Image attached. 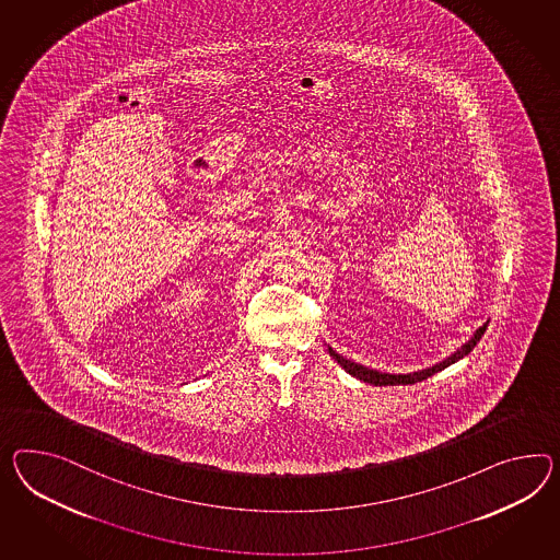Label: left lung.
Listing matches in <instances>:
<instances>
[{"instance_id":"1","label":"left lung","mask_w":560,"mask_h":560,"mask_svg":"<svg viewBox=\"0 0 560 560\" xmlns=\"http://www.w3.org/2000/svg\"><path fill=\"white\" fill-rule=\"evenodd\" d=\"M486 329H488V323H486L483 327H479V329L475 330L474 337H471L467 343L460 345V349H457L451 358L443 359L441 363H436V365H432V368H427V370H422V372L382 373L377 372V370H370V368H365V365H359V363L351 361V359H345L343 355H339L337 351H332L330 347L329 353L332 355V359L343 368L345 372L351 373L353 377H358V380L365 382V384H373V386H408V384L422 382V380L431 377L434 373L443 372L445 368L453 365L455 361H459V359L465 358V355H469V353L474 351L475 345L479 343V339H481V335L486 332Z\"/></svg>"}]
</instances>
